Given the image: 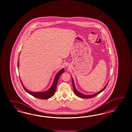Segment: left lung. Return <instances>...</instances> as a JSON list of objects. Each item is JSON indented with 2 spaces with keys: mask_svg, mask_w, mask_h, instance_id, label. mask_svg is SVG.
Masks as SVG:
<instances>
[{
  "mask_svg": "<svg viewBox=\"0 0 132 132\" xmlns=\"http://www.w3.org/2000/svg\"><path fill=\"white\" fill-rule=\"evenodd\" d=\"M72 79V86H73V90L74 93L75 94V95H76V96H77L78 97H79L80 98H92L93 97H95L98 94H100L101 92H102L105 89V88L106 87L107 85L109 83V80L108 81V82L107 83V84H106L105 87L103 88L102 90H101L100 91H98V92L96 93L95 94H92V95H85V94H82L81 93H80V92L78 91L76 89V88L75 87V84H74V80H73V78H71Z\"/></svg>",
  "mask_w": 132,
  "mask_h": 132,
  "instance_id": "obj_1",
  "label": "left lung"
}]
</instances>
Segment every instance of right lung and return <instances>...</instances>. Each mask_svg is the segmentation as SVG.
<instances>
[{"mask_svg":"<svg viewBox=\"0 0 132 132\" xmlns=\"http://www.w3.org/2000/svg\"><path fill=\"white\" fill-rule=\"evenodd\" d=\"M20 55V54H19ZM18 66H19V58L18 60ZM64 72V68H62L61 70L59 71L58 73L56 74L54 78V79L53 80V84L47 90L45 91H41V92H32V91H29L27 89L26 87L24 86L23 83L22 82V80L20 79V81L22 85L23 86L24 89L28 93L30 94L34 97H37L38 98H40L41 100H47L50 97H53L54 94L55 93L56 87L58 81L59 79V77L62 75V74Z\"/></svg>","mask_w":132,"mask_h":132,"instance_id":"add662e5","label":"right lung"}]
</instances>
